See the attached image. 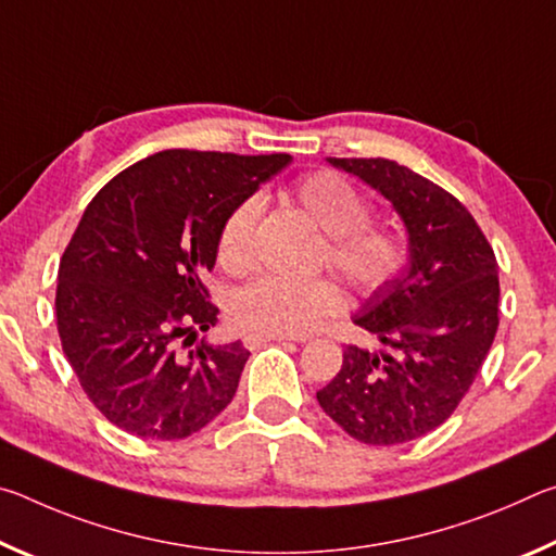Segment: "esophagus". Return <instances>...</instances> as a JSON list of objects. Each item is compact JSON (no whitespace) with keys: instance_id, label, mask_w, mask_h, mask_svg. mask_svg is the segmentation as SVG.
<instances>
[{"instance_id":"esophagus-1","label":"esophagus","mask_w":556,"mask_h":556,"mask_svg":"<svg viewBox=\"0 0 556 556\" xmlns=\"http://www.w3.org/2000/svg\"><path fill=\"white\" fill-rule=\"evenodd\" d=\"M269 341H287V336H271V333H248L242 338L244 348H250V351H255L262 343H269Z\"/></svg>"}]
</instances>
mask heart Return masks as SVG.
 I'll return each instance as SVG.
<instances>
[{
  "mask_svg": "<svg viewBox=\"0 0 556 556\" xmlns=\"http://www.w3.org/2000/svg\"><path fill=\"white\" fill-rule=\"evenodd\" d=\"M291 199L328 235L326 260L361 294H375L400 275L407 262L404 238L384 225L368 223L372 205L361 188L336 172L308 174L291 186ZM260 199H244L225 215L218 230V262L228 271L252 265V235ZM343 291L331 279L289 281L260 277L230 299V318L244 331L301 336L326 316L341 314Z\"/></svg>",
  "mask_w": 556,
  "mask_h": 556,
  "instance_id": "obj_1",
  "label": "heart"
}]
</instances>
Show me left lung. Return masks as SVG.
Wrapping results in <instances>:
<instances>
[{
    "label": "left lung",
    "mask_w": 556,
    "mask_h": 556,
    "mask_svg": "<svg viewBox=\"0 0 556 556\" xmlns=\"http://www.w3.org/2000/svg\"><path fill=\"white\" fill-rule=\"evenodd\" d=\"M328 164L380 191L409 235V257L353 321L378 348L345 345L316 400L338 427L372 446L419 439L454 414L497 331V262L466 205L390 159Z\"/></svg>",
    "instance_id": "8db88e82"
}]
</instances>
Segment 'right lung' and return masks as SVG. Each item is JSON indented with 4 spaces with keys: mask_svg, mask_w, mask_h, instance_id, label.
Returning a JSON list of instances; mask_svg holds the SVG:
<instances>
[{
    "mask_svg": "<svg viewBox=\"0 0 556 556\" xmlns=\"http://www.w3.org/2000/svg\"><path fill=\"white\" fill-rule=\"evenodd\" d=\"M289 162L166 149L88 203L61 257L55 321L80 388L127 434L186 439L235 397L248 348L192 344L218 321L203 277L225 215Z\"/></svg>",
    "mask_w": 556,
    "mask_h": 556,
    "instance_id": "1",
    "label": "right lung"
}]
</instances>
